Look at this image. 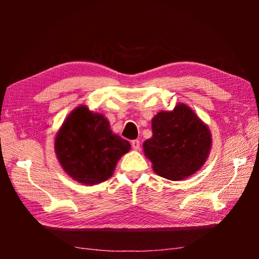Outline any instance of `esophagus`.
Listing matches in <instances>:
<instances>
[{"mask_svg": "<svg viewBox=\"0 0 259 259\" xmlns=\"http://www.w3.org/2000/svg\"><path fill=\"white\" fill-rule=\"evenodd\" d=\"M131 146H133L135 151H138L140 148V142L137 139H135V140H133V142H131Z\"/></svg>", "mask_w": 259, "mask_h": 259, "instance_id": "esophagus-1", "label": "esophagus"}]
</instances>
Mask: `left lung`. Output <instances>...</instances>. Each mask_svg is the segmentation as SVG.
Here are the masks:
<instances>
[{
	"label": "left lung",
	"instance_id": "8db88e82",
	"mask_svg": "<svg viewBox=\"0 0 259 259\" xmlns=\"http://www.w3.org/2000/svg\"><path fill=\"white\" fill-rule=\"evenodd\" d=\"M153 136L143 144L153 170L170 181H182L199 171L211 148L208 125L185 104L161 111L152 119Z\"/></svg>",
	"mask_w": 259,
	"mask_h": 259
}]
</instances>
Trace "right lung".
I'll return each mask as SVG.
<instances>
[{"label":"right lung","mask_w":259,"mask_h":259,"mask_svg":"<svg viewBox=\"0 0 259 259\" xmlns=\"http://www.w3.org/2000/svg\"><path fill=\"white\" fill-rule=\"evenodd\" d=\"M130 147L128 140L113 134L103 114L91 112L84 105L68 114L55 139L60 165L69 177L83 185L107 181Z\"/></svg>","instance_id":"obj_1"}]
</instances>
